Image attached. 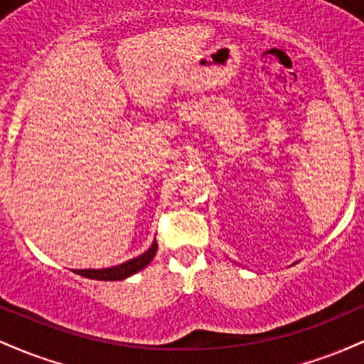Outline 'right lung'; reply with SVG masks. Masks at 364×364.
<instances>
[{
    "label": "right lung",
    "mask_w": 364,
    "mask_h": 364,
    "mask_svg": "<svg viewBox=\"0 0 364 364\" xmlns=\"http://www.w3.org/2000/svg\"><path fill=\"white\" fill-rule=\"evenodd\" d=\"M157 252V241H154L152 246L145 253H141L140 257L133 258L124 263H119L116 267H109V269H83V270H73L78 275H83L87 279H95V281H123V279L129 277V275L136 274L139 270L145 269L150 262L154 260Z\"/></svg>",
    "instance_id": "right-lung-1"
}]
</instances>
